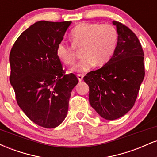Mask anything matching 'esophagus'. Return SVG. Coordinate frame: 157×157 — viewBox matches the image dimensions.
Masks as SVG:
<instances>
[{"instance_id": "1", "label": "esophagus", "mask_w": 157, "mask_h": 157, "mask_svg": "<svg viewBox=\"0 0 157 157\" xmlns=\"http://www.w3.org/2000/svg\"><path fill=\"white\" fill-rule=\"evenodd\" d=\"M77 78H78V80L81 82V81L82 80V79H83V75H77Z\"/></svg>"}]
</instances>
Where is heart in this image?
<instances>
[{
    "instance_id": "b5f03b06",
    "label": "heart",
    "mask_w": 157,
    "mask_h": 157,
    "mask_svg": "<svg viewBox=\"0 0 157 157\" xmlns=\"http://www.w3.org/2000/svg\"><path fill=\"white\" fill-rule=\"evenodd\" d=\"M117 32L109 24L81 23L71 30V46L62 41L56 48V55L66 65H72L76 60L75 50H80L83 58L71 68V71L84 73L94 66L100 67L109 62L117 44Z\"/></svg>"
}]
</instances>
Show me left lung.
I'll return each mask as SVG.
<instances>
[{"label":"left lung","mask_w":157,"mask_h":157,"mask_svg":"<svg viewBox=\"0 0 157 157\" xmlns=\"http://www.w3.org/2000/svg\"><path fill=\"white\" fill-rule=\"evenodd\" d=\"M112 23L118 34L112 57L83 78L89 87L90 105L108 120L121 117L132 109L145 77L144 52L137 37L122 23Z\"/></svg>","instance_id":"obj_1"}]
</instances>
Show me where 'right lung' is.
Listing matches in <instances>:
<instances>
[{"mask_svg": "<svg viewBox=\"0 0 157 157\" xmlns=\"http://www.w3.org/2000/svg\"><path fill=\"white\" fill-rule=\"evenodd\" d=\"M71 21H37L19 36L10 55V83L19 107L32 122L46 128L67 116L71 92L78 83L66 75L56 48Z\"/></svg>", "mask_w": 157, "mask_h": 157, "instance_id": "right-lung-1", "label": "right lung"}]
</instances>
